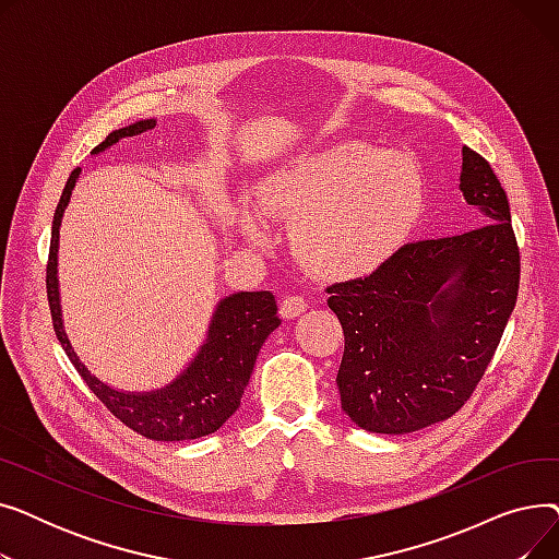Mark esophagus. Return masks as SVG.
<instances>
[{"instance_id":"34e87169","label":"esophagus","mask_w":559,"mask_h":559,"mask_svg":"<svg viewBox=\"0 0 559 559\" xmlns=\"http://www.w3.org/2000/svg\"><path fill=\"white\" fill-rule=\"evenodd\" d=\"M306 310H308V301L304 297H299V295H289V297H285L281 301V314L285 319H295V317L304 314Z\"/></svg>"}]
</instances>
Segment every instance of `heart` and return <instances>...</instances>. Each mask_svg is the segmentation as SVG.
Wrapping results in <instances>:
<instances>
[{
	"mask_svg": "<svg viewBox=\"0 0 559 559\" xmlns=\"http://www.w3.org/2000/svg\"><path fill=\"white\" fill-rule=\"evenodd\" d=\"M262 211L285 219L292 251L326 281L367 278L401 255L419 228L428 183L417 158L365 140L301 152L270 171L258 190ZM253 245L272 233L255 211L238 213Z\"/></svg>",
	"mask_w": 559,
	"mask_h": 559,
	"instance_id": "b5f03b06",
	"label": "heart"
}]
</instances>
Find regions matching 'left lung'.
Wrapping results in <instances>:
<instances>
[{
    "label": "left lung",
    "instance_id": "obj_1",
    "mask_svg": "<svg viewBox=\"0 0 559 559\" xmlns=\"http://www.w3.org/2000/svg\"><path fill=\"white\" fill-rule=\"evenodd\" d=\"M460 192L483 226L407 245L380 272L329 287L344 331L342 409L362 430L405 435L455 415L508 326L521 272L510 203L468 146Z\"/></svg>",
    "mask_w": 559,
    "mask_h": 559
}]
</instances>
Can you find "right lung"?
<instances>
[{
    "instance_id": "obj_1",
    "label": "right lung",
    "mask_w": 559,
    "mask_h": 559,
    "mask_svg": "<svg viewBox=\"0 0 559 559\" xmlns=\"http://www.w3.org/2000/svg\"><path fill=\"white\" fill-rule=\"evenodd\" d=\"M156 127V117H146V120L117 129L95 146L93 156L104 154L124 138L146 133ZM79 174V167L70 174L51 222L47 297L58 342L85 380V385L99 396L117 419L135 432L156 439V442H186V439H199L219 430L240 407L264 340L281 326L274 295L272 292H235V295L219 299L197 354L167 385L146 392H127L104 383L85 367L68 337L61 306V283H58L61 222Z\"/></svg>"
}]
</instances>
